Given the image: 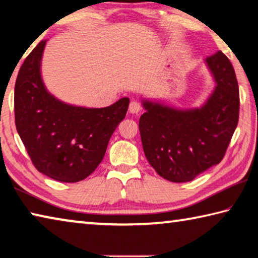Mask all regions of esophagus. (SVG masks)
Here are the masks:
<instances>
[{"instance_id": "34e87169", "label": "esophagus", "mask_w": 258, "mask_h": 258, "mask_svg": "<svg viewBox=\"0 0 258 258\" xmlns=\"http://www.w3.org/2000/svg\"><path fill=\"white\" fill-rule=\"evenodd\" d=\"M141 109H142V106H141V104L138 103V101L133 100L132 103H130L129 112L132 114H138L139 112H141Z\"/></svg>"}]
</instances>
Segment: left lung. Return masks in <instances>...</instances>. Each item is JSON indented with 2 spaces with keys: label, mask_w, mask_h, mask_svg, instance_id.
<instances>
[{
  "label": "left lung",
  "mask_w": 258,
  "mask_h": 258,
  "mask_svg": "<svg viewBox=\"0 0 258 258\" xmlns=\"http://www.w3.org/2000/svg\"><path fill=\"white\" fill-rule=\"evenodd\" d=\"M206 64L216 87L200 108L176 109L143 100L139 132L145 157L174 183L193 180L221 162L239 121V87L229 58L217 51Z\"/></svg>",
  "instance_id": "8db88e82"
}]
</instances>
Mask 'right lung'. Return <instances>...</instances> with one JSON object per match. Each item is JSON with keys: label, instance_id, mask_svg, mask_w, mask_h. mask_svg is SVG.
Returning <instances> with one entry per match:
<instances>
[{"label": "right lung", "instance_id": "add662e5", "mask_svg": "<svg viewBox=\"0 0 258 258\" xmlns=\"http://www.w3.org/2000/svg\"><path fill=\"white\" fill-rule=\"evenodd\" d=\"M45 42L33 49L17 77L16 128L37 170L58 181L77 183L101 162L109 138L125 117L129 98L103 108L73 106L54 98L41 78Z\"/></svg>", "mask_w": 258, "mask_h": 258}]
</instances>
